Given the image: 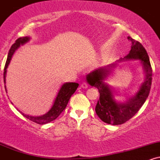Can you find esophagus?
<instances>
[{"mask_svg":"<svg viewBox=\"0 0 160 160\" xmlns=\"http://www.w3.org/2000/svg\"><path fill=\"white\" fill-rule=\"evenodd\" d=\"M80 86H81V88H82V89H87L88 88V85L86 82H82Z\"/></svg>","mask_w":160,"mask_h":160,"instance_id":"1","label":"esophagus"}]
</instances>
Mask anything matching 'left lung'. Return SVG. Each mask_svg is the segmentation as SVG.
Listing matches in <instances>:
<instances>
[{"mask_svg":"<svg viewBox=\"0 0 160 160\" xmlns=\"http://www.w3.org/2000/svg\"><path fill=\"white\" fill-rule=\"evenodd\" d=\"M132 42L131 50L122 60H140L145 72L144 82L134 96L130 97L124 103L116 102L113 91L104 80L112 72L116 64L96 69L86 76L88 83L98 89L99 100L95 107V112L103 122L111 125H120L129 120L140 110L149 95L152 82V68L146 49L141 43L128 37Z\"/></svg>","mask_w":160,"mask_h":160,"instance_id":"8db88e82","label":"left lung"}]
</instances>
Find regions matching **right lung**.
Returning a JSON list of instances; mask_svg holds the SVG:
<instances>
[{
    "label": "right lung",
    "mask_w": 160,
    "mask_h": 160,
    "mask_svg": "<svg viewBox=\"0 0 160 160\" xmlns=\"http://www.w3.org/2000/svg\"><path fill=\"white\" fill-rule=\"evenodd\" d=\"M30 38L29 37H23V38H19L16 40L15 43L12 45L11 48L10 49L8 52V56H7V59L5 64L4 67V71H3V81H4V86L5 89L7 92V88H6V75H7V69L8 68L9 64H10L11 58H12V55L14 54V52H16V50L21 45L25 44V43L29 41ZM79 84L77 82H65L63 85L61 86L59 91H58V94L56 99L54 101V103H53L52 108H50V110L47 112V113H45L44 115L39 116V117H32V116H29L25 113H22L24 117H26L27 119H28L29 120L32 121V122H36L38 124L43 125L46 123H48V122H51L56 120L57 117L60 115V113H62L64 110L65 109L66 106H67L68 103V101L70 98L71 97L74 93L76 91V89H78ZM12 103V102H11Z\"/></svg>",
    "instance_id": "obj_1"
}]
</instances>
